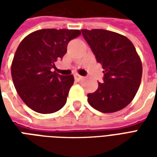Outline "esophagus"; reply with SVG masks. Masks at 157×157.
Listing matches in <instances>:
<instances>
[{"instance_id": "34e87169", "label": "esophagus", "mask_w": 157, "mask_h": 157, "mask_svg": "<svg viewBox=\"0 0 157 157\" xmlns=\"http://www.w3.org/2000/svg\"><path fill=\"white\" fill-rule=\"evenodd\" d=\"M74 77H75V80H76V81H82V79L84 78V77H83V76H82V75H78V74H75V75H74Z\"/></svg>"}]
</instances>
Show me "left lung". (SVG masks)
<instances>
[{
    "instance_id": "1",
    "label": "left lung",
    "mask_w": 157,
    "mask_h": 157,
    "mask_svg": "<svg viewBox=\"0 0 157 157\" xmlns=\"http://www.w3.org/2000/svg\"><path fill=\"white\" fill-rule=\"evenodd\" d=\"M82 33L104 73L97 91L87 94L89 104L102 113L124 109L141 82V60L135 46L125 36L112 31L82 29Z\"/></svg>"
}]
</instances>
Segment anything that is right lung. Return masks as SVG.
I'll list each match as a JSON object with an SVG mask.
<instances>
[{"instance_id":"obj_1","label":"right lung","mask_w":157,"mask_h":157,"mask_svg":"<svg viewBox=\"0 0 157 157\" xmlns=\"http://www.w3.org/2000/svg\"><path fill=\"white\" fill-rule=\"evenodd\" d=\"M80 34V30L41 29L18 45L12 63V81L20 98L33 111L52 113L65 104L74 76L59 75L55 64L67 52L69 42Z\"/></svg>"}]
</instances>
